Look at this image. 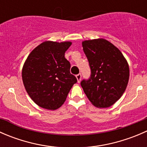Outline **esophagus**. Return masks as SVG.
I'll return each mask as SVG.
<instances>
[{
    "instance_id": "esophagus-1",
    "label": "esophagus",
    "mask_w": 147,
    "mask_h": 147,
    "mask_svg": "<svg viewBox=\"0 0 147 147\" xmlns=\"http://www.w3.org/2000/svg\"><path fill=\"white\" fill-rule=\"evenodd\" d=\"M76 78H77V80H78V82H80L81 79H82V75H81L80 73H79L78 75H76Z\"/></svg>"
}]
</instances>
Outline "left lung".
<instances>
[{
  "label": "left lung",
  "instance_id": "left-lung-1",
  "mask_svg": "<svg viewBox=\"0 0 147 147\" xmlns=\"http://www.w3.org/2000/svg\"><path fill=\"white\" fill-rule=\"evenodd\" d=\"M91 75L81 82L91 103L98 108L112 106L121 97L129 78V68L117 47L102 38L82 42Z\"/></svg>",
  "mask_w": 147,
  "mask_h": 147
}]
</instances>
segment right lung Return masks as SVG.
<instances>
[{"label": "right lung", "instance_id": "right-lung-1", "mask_svg": "<svg viewBox=\"0 0 147 147\" xmlns=\"http://www.w3.org/2000/svg\"><path fill=\"white\" fill-rule=\"evenodd\" d=\"M71 42L45 41L28 55L23 69L24 87L30 98L40 107L60 108L77 78L70 73V63L65 53Z\"/></svg>", "mask_w": 147, "mask_h": 147}]
</instances>
